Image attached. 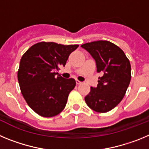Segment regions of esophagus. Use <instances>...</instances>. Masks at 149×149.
<instances>
[{
  "label": "esophagus",
  "instance_id": "34e87169",
  "mask_svg": "<svg viewBox=\"0 0 149 149\" xmlns=\"http://www.w3.org/2000/svg\"><path fill=\"white\" fill-rule=\"evenodd\" d=\"M76 84H77V85H79V84H81V81H76Z\"/></svg>",
  "mask_w": 149,
  "mask_h": 149
}]
</instances>
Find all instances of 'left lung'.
<instances>
[{"label":"left lung","instance_id":"1","mask_svg":"<svg viewBox=\"0 0 149 149\" xmlns=\"http://www.w3.org/2000/svg\"><path fill=\"white\" fill-rule=\"evenodd\" d=\"M95 60L98 77L97 87H91L85 97L94 111L107 113L120 103L131 81V63L119 47L109 41H95L81 45Z\"/></svg>","mask_w":149,"mask_h":149}]
</instances>
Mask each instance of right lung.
<instances>
[{"instance_id":"obj_1","label":"right lung","mask_w":149,"mask_h":149,"mask_svg":"<svg viewBox=\"0 0 149 149\" xmlns=\"http://www.w3.org/2000/svg\"><path fill=\"white\" fill-rule=\"evenodd\" d=\"M78 46L41 42L22 56L18 71L21 92L28 106L41 116H55L65 108L76 82L56 72L65 66L68 56Z\"/></svg>"}]
</instances>
